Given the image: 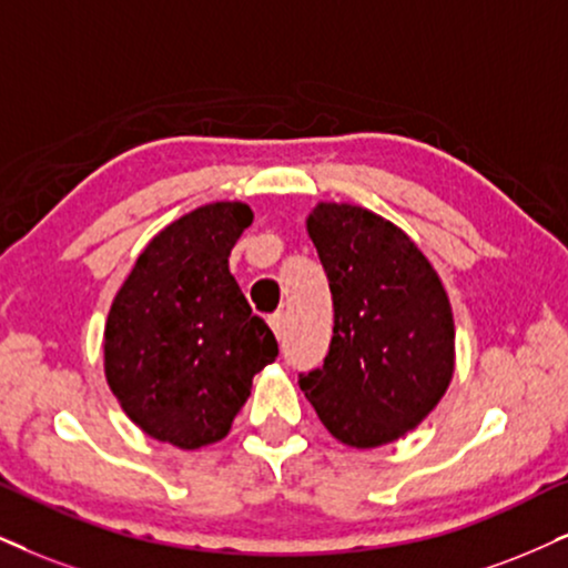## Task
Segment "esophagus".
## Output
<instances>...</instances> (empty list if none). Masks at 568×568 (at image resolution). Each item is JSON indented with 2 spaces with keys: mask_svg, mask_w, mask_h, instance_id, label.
<instances>
[{
  "mask_svg": "<svg viewBox=\"0 0 568 568\" xmlns=\"http://www.w3.org/2000/svg\"><path fill=\"white\" fill-rule=\"evenodd\" d=\"M271 328H273V334H276V337L282 339V334H284V313H273V316H271Z\"/></svg>",
  "mask_w": 568,
  "mask_h": 568,
  "instance_id": "esophagus-1",
  "label": "esophagus"
}]
</instances>
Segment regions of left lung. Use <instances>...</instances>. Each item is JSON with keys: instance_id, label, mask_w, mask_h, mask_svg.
I'll return each instance as SVG.
<instances>
[{"instance_id": "1", "label": "left lung", "mask_w": 568, "mask_h": 568, "mask_svg": "<svg viewBox=\"0 0 568 568\" xmlns=\"http://www.w3.org/2000/svg\"><path fill=\"white\" fill-rule=\"evenodd\" d=\"M305 223L332 290L334 334L300 389L339 443H395L453 379L450 300L416 242L382 215L318 202Z\"/></svg>"}]
</instances>
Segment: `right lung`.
<instances>
[{"label":"right lung","instance_id":"add662e5","mask_svg":"<svg viewBox=\"0 0 568 568\" xmlns=\"http://www.w3.org/2000/svg\"><path fill=\"white\" fill-rule=\"evenodd\" d=\"M250 223L244 202L181 215L146 244L110 305V389L139 429L181 450L226 437L252 376L278 355L229 271L231 247Z\"/></svg>","mask_w":568,"mask_h":568}]
</instances>
